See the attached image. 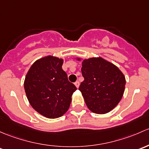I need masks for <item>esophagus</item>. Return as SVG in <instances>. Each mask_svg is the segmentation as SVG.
Listing matches in <instances>:
<instances>
[{"label":"esophagus","instance_id":"34e87169","mask_svg":"<svg viewBox=\"0 0 149 149\" xmlns=\"http://www.w3.org/2000/svg\"><path fill=\"white\" fill-rule=\"evenodd\" d=\"M74 85L76 86L77 88H78V87H79V82H78V81H77V82H74Z\"/></svg>","mask_w":149,"mask_h":149}]
</instances>
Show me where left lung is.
<instances>
[{
    "label": "left lung",
    "mask_w": 149,
    "mask_h": 149,
    "mask_svg": "<svg viewBox=\"0 0 149 149\" xmlns=\"http://www.w3.org/2000/svg\"><path fill=\"white\" fill-rule=\"evenodd\" d=\"M82 66L84 81L79 90L87 108L97 114L108 113L123 97L125 85L123 74L116 66L101 57L85 59Z\"/></svg>",
    "instance_id": "left-lung-1"
}]
</instances>
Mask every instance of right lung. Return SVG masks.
<instances>
[{"instance_id": "obj_1", "label": "right lung", "mask_w": 149, "mask_h": 149, "mask_svg": "<svg viewBox=\"0 0 149 149\" xmlns=\"http://www.w3.org/2000/svg\"><path fill=\"white\" fill-rule=\"evenodd\" d=\"M63 59L48 56L36 61L26 76L24 89L31 105L48 118L61 117L70 108L77 87L62 70Z\"/></svg>"}]
</instances>
